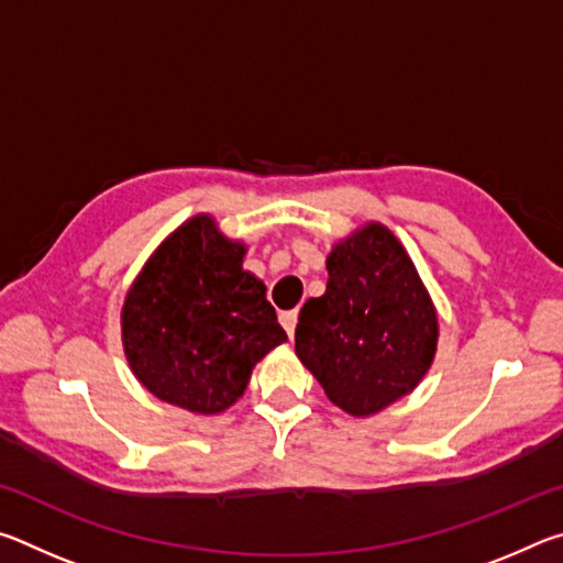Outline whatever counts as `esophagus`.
Listing matches in <instances>:
<instances>
[{
	"mask_svg": "<svg viewBox=\"0 0 563 563\" xmlns=\"http://www.w3.org/2000/svg\"><path fill=\"white\" fill-rule=\"evenodd\" d=\"M280 325L285 328V332L292 338L295 325H298V310H288V312H280Z\"/></svg>",
	"mask_w": 563,
	"mask_h": 563,
	"instance_id": "34e87169",
	"label": "esophagus"
}]
</instances>
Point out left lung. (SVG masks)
<instances>
[{
  "label": "left lung",
  "instance_id": "1",
  "mask_svg": "<svg viewBox=\"0 0 563 563\" xmlns=\"http://www.w3.org/2000/svg\"><path fill=\"white\" fill-rule=\"evenodd\" d=\"M437 310L402 243L367 223L328 255V288L302 305L295 352L332 405L369 417L427 375Z\"/></svg>",
  "mask_w": 563,
  "mask_h": 563
}]
</instances>
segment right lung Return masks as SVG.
<instances>
[{
  "mask_svg": "<svg viewBox=\"0 0 563 563\" xmlns=\"http://www.w3.org/2000/svg\"><path fill=\"white\" fill-rule=\"evenodd\" d=\"M245 245L196 216L133 280L121 310L123 352L151 395L218 415L245 393L255 362L288 340L265 285L243 271Z\"/></svg>",
  "mask_w": 563,
  "mask_h": 563,
  "instance_id": "right-lung-1",
  "label": "right lung"
}]
</instances>
